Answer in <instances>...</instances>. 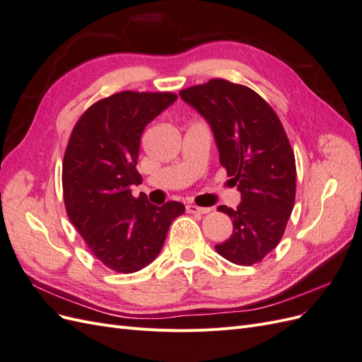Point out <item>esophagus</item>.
<instances>
[{
    "mask_svg": "<svg viewBox=\"0 0 362 362\" xmlns=\"http://www.w3.org/2000/svg\"><path fill=\"white\" fill-rule=\"evenodd\" d=\"M185 210H187V213H192V214H206L211 211V208H204V206H198L194 204H189L185 205Z\"/></svg>",
    "mask_w": 362,
    "mask_h": 362,
    "instance_id": "34e87169",
    "label": "esophagus"
}]
</instances>
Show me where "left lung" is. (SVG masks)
Wrapping results in <instances>:
<instances>
[{
	"label": "left lung",
	"mask_w": 362,
	"mask_h": 362,
	"mask_svg": "<svg viewBox=\"0 0 362 362\" xmlns=\"http://www.w3.org/2000/svg\"><path fill=\"white\" fill-rule=\"evenodd\" d=\"M182 100L210 124L218 160L242 193L233 234L216 250L238 266L259 262L278 246L296 198V160L275 110L252 89L222 78L187 87Z\"/></svg>",
	"instance_id": "left-lung-1"
}]
</instances>
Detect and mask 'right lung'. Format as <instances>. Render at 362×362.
<instances>
[{"label":"right lung","mask_w":362,"mask_h":362,"mask_svg":"<svg viewBox=\"0 0 362 362\" xmlns=\"http://www.w3.org/2000/svg\"><path fill=\"white\" fill-rule=\"evenodd\" d=\"M170 92L115 93L90 105L75 124L64 151L63 199L72 225L103 264L134 273L154 261L170 223L185 206L152 205L134 198L136 169L145 127L175 103Z\"/></svg>","instance_id":"add662e5"}]
</instances>
